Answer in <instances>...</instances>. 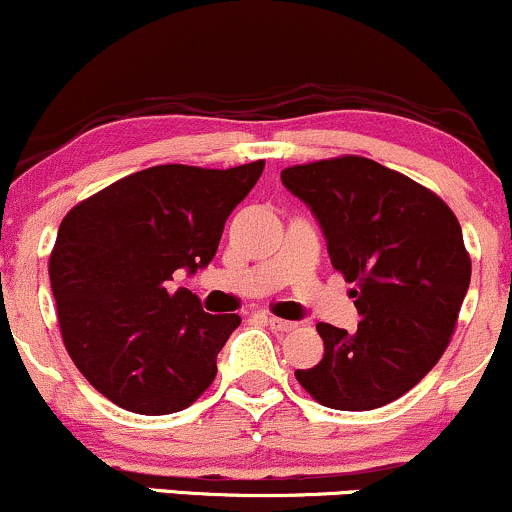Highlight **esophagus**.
<instances>
[{
    "label": "esophagus",
    "instance_id": "esophagus-1",
    "mask_svg": "<svg viewBox=\"0 0 512 512\" xmlns=\"http://www.w3.org/2000/svg\"><path fill=\"white\" fill-rule=\"evenodd\" d=\"M264 322H267V325L272 327V330H276V332H291V330H296V322L281 320V317H274V315L264 317Z\"/></svg>",
    "mask_w": 512,
    "mask_h": 512
}]
</instances>
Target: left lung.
Returning a JSON list of instances; mask_svg holds the SVG:
<instances>
[{"label": "left lung", "mask_w": 512, "mask_h": 512, "mask_svg": "<svg viewBox=\"0 0 512 512\" xmlns=\"http://www.w3.org/2000/svg\"><path fill=\"white\" fill-rule=\"evenodd\" d=\"M281 182L313 211L361 315L354 334L317 325L325 356L296 370L298 383L330 409L395 402L450 344L472 276L460 223L431 190L370 158L293 166Z\"/></svg>", "instance_id": "left-lung-1"}]
</instances>
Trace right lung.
Segmentation results:
<instances>
[{
  "mask_svg": "<svg viewBox=\"0 0 512 512\" xmlns=\"http://www.w3.org/2000/svg\"><path fill=\"white\" fill-rule=\"evenodd\" d=\"M262 170L264 161L228 170L154 166L62 219L50 284L64 346L117 407L173 414L216 378V356L240 317L204 313L195 293H170L168 281L214 260L223 223Z\"/></svg>",
  "mask_w": 512,
  "mask_h": 512,
  "instance_id": "add662e5",
  "label": "right lung"
}]
</instances>
